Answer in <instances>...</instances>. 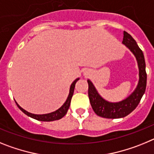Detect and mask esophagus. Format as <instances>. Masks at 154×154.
Listing matches in <instances>:
<instances>
[{"label": "esophagus", "instance_id": "esophagus-1", "mask_svg": "<svg viewBox=\"0 0 154 154\" xmlns=\"http://www.w3.org/2000/svg\"><path fill=\"white\" fill-rule=\"evenodd\" d=\"M87 73H88V72H85V74H87Z\"/></svg>", "mask_w": 154, "mask_h": 154}]
</instances>
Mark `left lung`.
Returning a JSON list of instances; mask_svg holds the SVG:
<instances>
[{"mask_svg":"<svg viewBox=\"0 0 154 154\" xmlns=\"http://www.w3.org/2000/svg\"><path fill=\"white\" fill-rule=\"evenodd\" d=\"M123 43L129 48V49L136 56L140 70V80L136 90L127 99L119 103H109L103 99L96 92L92 82L89 80L87 81L89 84L88 94L92 109L96 115L103 118L117 119L129 115L137 108L146 90V72L143 53L137 45V42L133 38V37L126 31H124L123 33Z\"/></svg>","mask_w":154,"mask_h":154,"instance_id":"1","label":"left lung"}]
</instances>
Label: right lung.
I'll use <instances>...</instances> for the list:
<instances>
[{"label":"right lung","mask_w":154,"mask_h":154,"mask_svg":"<svg viewBox=\"0 0 154 154\" xmlns=\"http://www.w3.org/2000/svg\"><path fill=\"white\" fill-rule=\"evenodd\" d=\"M79 79H77L75 80L74 82H72V84L71 85L70 87V92H69V95L68 96L67 99H66V101L65 103L62 105V106L61 108L58 109V110L55 111V112H51V113H48V114H43V115H37V114H32L30 113V112H27L26 110H24V109L21 108L17 103V107H18L20 109L24 112V114H26L27 116H30V117L33 118V119H37V120L39 121H46V122H50V121H54V120H57V119H60L63 117L64 116L65 114L67 113V111L69 108V106H70L71 103V99H72V97L73 96V92H74V89H75V85L76 82L78 81Z\"/></svg>","instance_id":"right-lung-1"}]
</instances>
